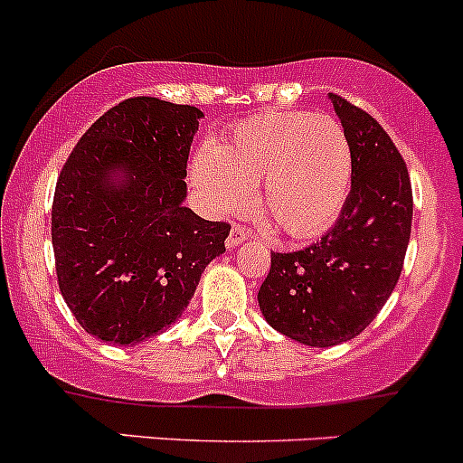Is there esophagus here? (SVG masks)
<instances>
[{"mask_svg": "<svg viewBox=\"0 0 463 463\" xmlns=\"http://www.w3.org/2000/svg\"><path fill=\"white\" fill-rule=\"evenodd\" d=\"M250 237V231L249 228H244V226H232L231 228V235H228V240H226V246L228 249H237V246L241 244V241H246Z\"/></svg>", "mask_w": 463, "mask_h": 463, "instance_id": "obj_1", "label": "esophagus"}]
</instances>
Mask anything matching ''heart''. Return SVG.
<instances>
[{
  "instance_id": "1",
  "label": "heart",
  "mask_w": 463,
  "mask_h": 463,
  "mask_svg": "<svg viewBox=\"0 0 463 463\" xmlns=\"http://www.w3.org/2000/svg\"><path fill=\"white\" fill-rule=\"evenodd\" d=\"M190 176L210 214L240 213L253 199L287 235L329 231L352 190L354 156L335 118L309 111H261L237 123L222 145H202Z\"/></svg>"
}]
</instances>
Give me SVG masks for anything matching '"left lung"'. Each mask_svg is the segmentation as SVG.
Segmentation results:
<instances>
[{
	"label": "left lung",
	"mask_w": 463,
	"mask_h": 463,
	"mask_svg": "<svg viewBox=\"0 0 463 463\" xmlns=\"http://www.w3.org/2000/svg\"><path fill=\"white\" fill-rule=\"evenodd\" d=\"M354 156L347 203L320 241L270 253L258 302L273 329L309 347L356 338L399 282L412 231V185L403 156L361 107L329 93Z\"/></svg>",
	"instance_id": "left-lung-1"
}]
</instances>
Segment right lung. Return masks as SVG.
<instances>
[{"instance_id": "1", "label": "right lung", "mask_w": 463, "mask_h": 463, "mask_svg": "<svg viewBox=\"0 0 463 463\" xmlns=\"http://www.w3.org/2000/svg\"><path fill=\"white\" fill-rule=\"evenodd\" d=\"M203 111L137 96L73 147L51 210L64 302L102 343L137 345L176 322L231 226L185 208L188 154Z\"/></svg>"}]
</instances>
